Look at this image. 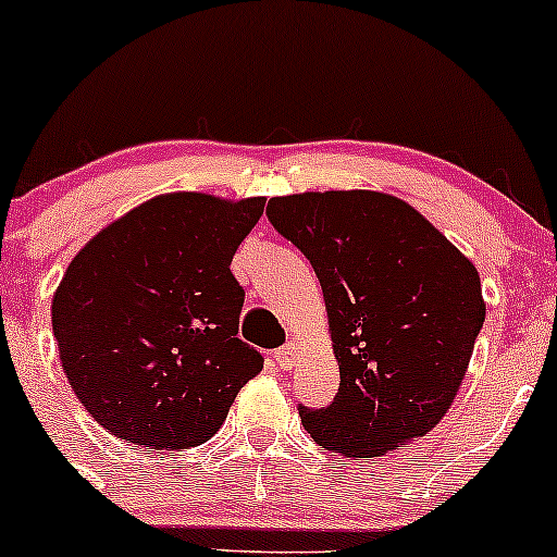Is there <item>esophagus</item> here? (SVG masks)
Instances as JSON below:
<instances>
[{"instance_id":"1","label":"esophagus","mask_w":557,"mask_h":557,"mask_svg":"<svg viewBox=\"0 0 557 557\" xmlns=\"http://www.w3.org/2000/svg\"><path fill=\"white\" fill-rule=\"evenodd\" d=\"M273 360H276V366L281 368V371H289V368L295 366V360H297V347L295 345L278 347L276 352H273Z\"/></svg>"}]
</instances>
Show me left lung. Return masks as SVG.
Instances as JSON below:
<instances>
[{"label": "left lung", "mask_w": 557, "mask_h": 557, "mask_svg": "<svg viewBox=\"0 0 557 557\" xmlns=\"http://www.w3.org/2000/svg\"><path fill=\"white\" fill-rule=\"evenodd\" d=\"M265 212L321 281L339 360L334 403L299 405L305 431L347 458H376L434 429L484 326L473 262L381 191L273 197Z\"/></svg>", "instance_id": "obj_1"}]
</instances>
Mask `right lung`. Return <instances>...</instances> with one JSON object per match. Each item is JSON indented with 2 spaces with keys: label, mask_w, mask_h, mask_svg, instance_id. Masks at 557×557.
<instances>
[{
  "label": "right lung",
  "mask_w": 557,
  "mask_h": 557,
  "mask_svg": "<svg viewBox=\"0 0 557 557\" xmlns=\"http://www.w3.org/2000/svg\"><path fill=\"white\" fill-rule=\"evenodd\" d=\"M265 199L176 191L139 205L73 258L52 299L62 371L99 426L149 449L202 445L262 355L239 336L236 247Z\"/></svg>",
  "instance_id": "right-lung-1"
}]
</instances>
